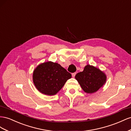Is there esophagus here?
Wrapping results in <instances>:
<instances>
[{"label":"esophagus","instance_id":"obj_1","mask_svg":"<svg viewBox=\"0 0 131 131\" xmlns=\"http://www.w3.org/2000/svg\"><path fill=\"white\" fill-rule=\"evenodd\" d=\"M76 72L72 73V77H74V76H75V75H76Z\"/></svg>","mask_w":131,"mask_h":131}]
</instances>
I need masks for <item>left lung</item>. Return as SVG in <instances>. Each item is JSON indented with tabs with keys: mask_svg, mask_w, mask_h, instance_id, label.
Listing matches in <instances>:
<instances>
[{
	"mask_svg": "<svg viewBox=\"0 0 131 131\" xmlns=\"http://www.w3.org/2000/svg\"><path fill=\"white\" fill-rule=\"evenodd\" d=\"M75 78L82 89L87 93L96 92L105 84L106 80L105 73L89 65L85 66L83 71L77 73Z\"/></svg>",
	"mask_w": 131,
	"mask_h": 131,
	"instance_id": "1",
	"label": "left lung"
}]
</instances>
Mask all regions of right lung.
<instances>
[{
	"mask_svg": "<svg viewBox=\"0 0 131 131\" xmlns=\"http://www.w3.org/2000/svg\"><path fill=\"white\" fill-rule=\"evenodd\" d=\"M71 74L58 64L47 62L37 67L33 74L36 87L43 94L53 95L60 90Z\"/></svg>",
	"mask_w": 131,
	"mask_h": 131,
	"instance_id": "obj_1",
	"label": "right lung"
}]
</instances>
